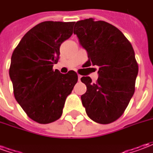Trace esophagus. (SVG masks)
<instances>
[{
	"label": "esophagus",
	"mask_w": 153,
	"mask_h": 153,
	"mask_svg": "<svg viewBox=\"0 0 153 153\" xmlns=\"http://www.w3.org/2000/svg\"><path fill=\"white\" fill-rule=\"evenodd\" d=\"M81 75H79H79H78V79H79V81H80V79H81Z\"/></svg>",
	"instance_id": "obj_1"
}]
</instances>
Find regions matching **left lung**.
I'll return each instance as SVG.
<instances>
[{
    "mask_svg": "<svg viewBox=\"0 0 153 153\" xmlns=\"http://www.w3.org/2000/svg\"><path fill=\"white\" fill-rule=\"evenodd\" d=\"M74 33L87 51V65L99 66L96 83L88 76L81 78L87 87L81 96L87 115L99 124L112 123L123 115L134 93L138 72L134 51L125 35L107 22L79 20Z\"/></svg>",
    "mask_w": 153,
    "mask_h": 153,
    "instance_id": "1",
    "label": "left lung"
}]
</instances>
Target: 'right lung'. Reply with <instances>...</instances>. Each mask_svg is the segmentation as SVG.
<instances>
[{
    "mask_svg": "<svg viewBox=\"0 0 153 153\" xmlns=\"http://www.w3.org/2000/svg\"><path fill=\"white\" fill-rule=\"evenodd\" d=\"M74 22L45 21L23 37L11 56L10 78L17 102L39 124L56 121L62 115L66 97L78 81L74 70H53L60 47L73 34Z\"/></svg>",
    "mask_w": 153,
    "mask_h": 153,
    "instance_id": "right-lung-1",
    "label": "right lung"
}]
</instances>
